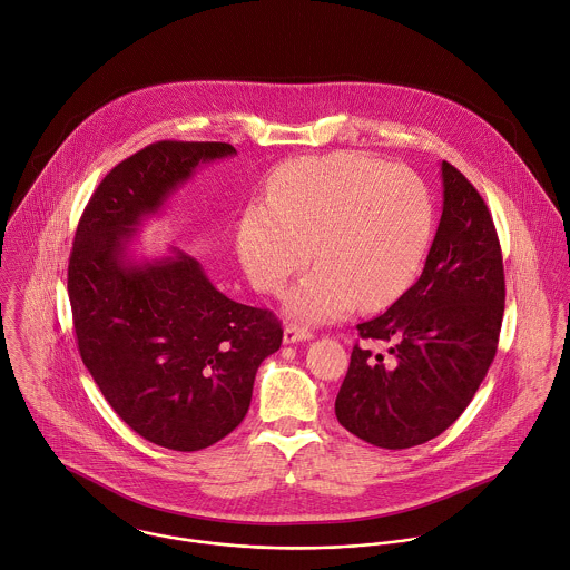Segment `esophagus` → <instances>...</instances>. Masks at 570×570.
I'll return each instance as SVG.
<instances>
[{"instance_id": "esophagus-1", "label": "esophagus", "mask_w": 570, "mask_h": 570, "mask_svg": "<svg viewBox=\"0 0 570 570\" xmlns=\"http://www.w3.org/2000/svg\"><path fill=\"white\" fill-rule=\"evenodd\" d=\"M311 337H313V333L304 326L286 324V328H284V344H297V342H306Z\"/></svg>"}]
</instances>
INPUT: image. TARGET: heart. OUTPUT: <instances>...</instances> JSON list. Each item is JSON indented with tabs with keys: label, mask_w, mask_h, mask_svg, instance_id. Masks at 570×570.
I'll use <instances>...</instances> for the list:
<instances>
[{
	"label": "heart",
	"mask_w": 570,
	"mask_h": 570,
	"mask_svg": "<svg viewBox=\"0 0 570 570\" xmlns=\"http://www.w3.org/2000/svg\"><path fill=\"white\" fill-rule=\"evenodd\" d=\"M433 233L426 186L404 168L360 153L304 157L275 175L266 206L246 208L237 257L248 282L288 293L286 313L306 324L344 317L355 304L375 311L415 277Z\"/></svg>",
	"instance_id": "1"
}]
</instances>
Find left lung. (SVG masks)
<instances>
[{"label":"left lung","instance_id":"1","mask_svg":"<svg viewBox=\"0 0 570 570\" xmlns=\"http://www.w3.org/2000/svg\"><path fill=\"white\" fill-rule=\"evenodd\" d=\"M444 208L420 279L382 315L357 324L335 400L340 424L380 449H411L444 433L471 404L498 353L504 264L493 217L475 186L442 161Z\"/></svg>","mask_w":570,"mask_h":570}]
</instances>
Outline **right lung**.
Returning <instances> with one entry per match:
<instances>
[{
    "label": "right lung",
    "instance_id": "right-lung-1",
    "mask_svg": "<svg viewBox=\"0 0 570 570\" xmlns=\"http://www.w3.org/2000/svg\"><path fill=\"white\" fill-rule=\"evenodd\" d=\"M235 153L222 141H155L119 161L88 199L68 259L83 366L137 435L181 453L242 424L284 331L271 311L219 293L195 257L170 248L135 262L128 246L199 164Z\"/></svg>",
    "mask_w": 570,
    "mask_h": 570
}]
</instances>
